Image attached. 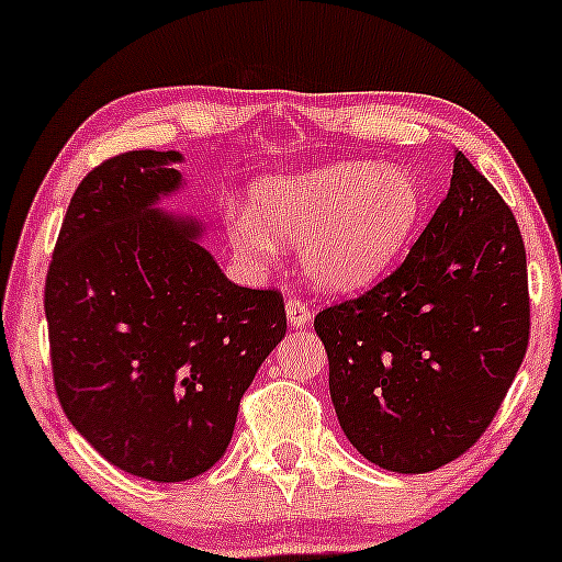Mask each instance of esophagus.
I'll return each instance as SVG.
<instances>
[{"mask_svg": "<svg viewBox=\"0 0 562 562\" xmlns=\"http://www.w3.org/2000/svg\"><path fill=\"white\" fill-rule=\"evenodd\" d=\"M286 318H289V324L297 326V329L311 324V307H307V302L300 297H289L286 300Z\"/></svg>", "mask_w": 562, "mask_h": 562, "instance_id": "obj_1", "label": "esophagus"}]
</instances>
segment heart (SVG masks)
I'll use <instances>...</instances> for the list:
<instances>
[{
    "instance_id": "b5f03b06",
    "label": "heart",
    "mask_w": 562,
    "mask_h": 562,
    "mask_svg": "<svg viewBox=\"0 0 562 562\" xmlns=\"http://www.w3.org/2000/svg\"><path fill=\"white\" fill-rule=\"evenodd\" d=\"M422 193L403 169L342 161L292 178L265 180L251 193V214L233 223L236 249L268 260L276 233L300 241L302 268L329 289L376 279L419 223Z\"/></svg>"
}]
</instances>
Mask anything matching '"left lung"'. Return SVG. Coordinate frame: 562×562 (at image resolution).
<instances>
[{
    "label": "left lung",
    "mask_w": 562,
    "mask_h": 562,
    "mask_svg": "<svg viewBox=\"0 0 562 562\" xmlns=\"http://www.w3.org/2000/svg\"><path fill=\"white\" fill-rule=\"evenodd\" d=\"M313 326L350 443L390 472L443 468L494 422L526 356L531 302L518 220L453 150L449 193L406 260Z\"/></svg>",
    "instance_id": "left-lung-1"
}]
</instances>
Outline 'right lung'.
<instances>
[{"label":"right lung","mask_w":562,"mask_h":562,"mask_svg":"<svg viewBox=\"0 0 562 562\" xmlns=\"http://www.w3.org/2000/svg\"><path fill=\"white\" fill-rule=\"evenodd\" d=\"M178 150H127L79 182L47 283L55 393L113 468L156 483L220 462L260 363L286 334L279 289L228 281L201 225L154 210Z\"/></svg>","instance_id":"obj_1"}]
</instances>
